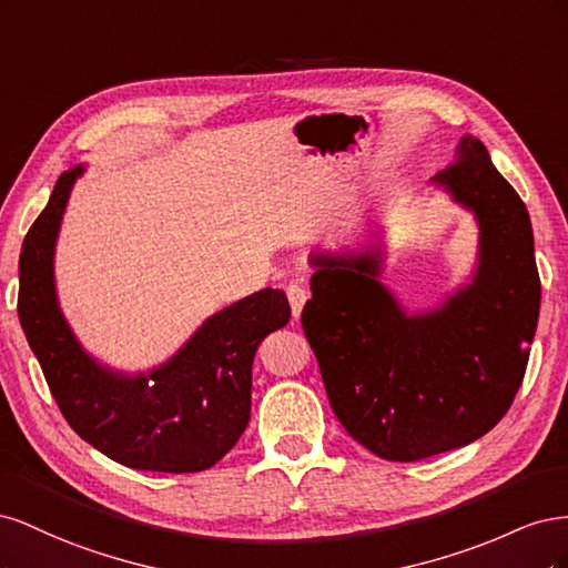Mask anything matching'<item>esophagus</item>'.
<instances>
[{
	"label": "esophagus",
	"mask_w": 568,
	"mask_h": 568,
	"mask_svg": "<svg viewBox=\"0 0 568 568\" xmlns=\"http://www.w3.org/2000/svg\"><path fill=\"white\" fill-rule=\"evenodd\" d=\"M286 296H288L291 313H294V320H298L301 313H303V305H305V301H307L305 288L298 286V284H288V286H286Z\"/></svg>",
	"instance_id": "esophagus-1"
}]
</instances>
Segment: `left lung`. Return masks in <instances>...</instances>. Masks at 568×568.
<instances>
[{
  "instance_id": "1",
  "label": "left lung",
  "mask_w": 568,
  "mask_h": 568,
  "mask_svg": "<svg viewBox=\"0 0 568 568\" xmlns=\"http://www.w3.org/2000/svg\"><path fill=\"white\" fill-rule=\"evenodd\" d=\"M432 184L474 213L471 282L432 311L407 313L382 284L379 227L365 248L311 255L313 298L301 315L334 415L390 462L434 457L488 434L524 382L540 313L530 217L484 142L464 136L459 161Z\"/></svg>"
}]
</instances>
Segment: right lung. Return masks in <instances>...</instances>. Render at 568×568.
Segmentation results:
<instances>
[{"instance_id":"obj_1","label":"right lung","mask_w":568,"mask_h":568,"mask_svg":"<svg viewBox=\"0 0 568 568\" xmlns=\"http://www.w3.org/2000/svg\"><path fill=\"white\" fill-rule=\"evenodd\" d=\"M57 180L26 234L19 261V320L51 395L73 432L130 469L189 474L225 457L251 419V369L261 341L286 326L280 288H263L205 320L163 365L128 374L101 365L65 322L54 248L75 180Z\"/></svg>"}]
</instances>
